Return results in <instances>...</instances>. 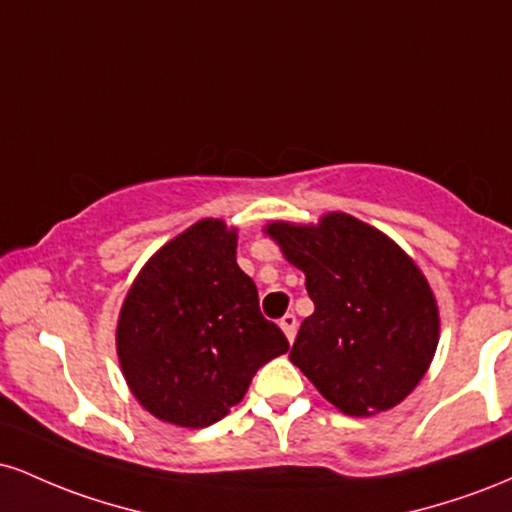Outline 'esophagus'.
I'll list each match as a JSON object with an SVG mask.
<instances>
[{
  "mask_svg": "<svg viewBox=\"0 0 512 512\" xmlns=\"http://www.w3.org/2000/svg\"><path fill=\"white\" fill-rule=\"evenodd\" d=\"M279 327H281V330H284L286 339H289V342H293V339H296V330H298V320H296V315H293V313H286V315L281 317V320H279Z\"/></svg>",
  "mask_w": 512,
  "mask_h": 512,
  "instance_id": "esophagus-1",
  "label": "esophagus"
}]
</instances>
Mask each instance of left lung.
I'll list each match as a JSON object with an SVG mask.
<instances>
[{"label": "left lung", "instance_id": "8db88e82", "mask_svg": "<svg viewBox=\"0 0 512 512\" xmlns=\"http://www.w3.org/2000/svg\"><path fill=\"white\" fill-rule=\"evenodd\" d=\"M264 233L305 274L315 303L289 354L293 366L349 416L380 414L407 399L440 339L438 301L419 264L344 211L317 223L272 221Z\"/></svg>", "mask_w": 512, "mask_h": 512}]
</instances>
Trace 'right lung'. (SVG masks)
Segmentation results:
<instances>
[{"label": "right lung", "mask_w": 512, "mask_h": 512, "mask_svg": "<svg viewBox=\"0 0 512 512\" xmlns=\"http://www.w3.org/2000/svg\"><path fill=\"white\" fill-rule=\"evenodd\" d=\"M236 248V226L192 223L149 257L122 301V375L134 399L166 424H216L245 397L252 375L289 351L284 332L262 317Z\"/></svg>", "instance_id": "1"}]
</instances>
